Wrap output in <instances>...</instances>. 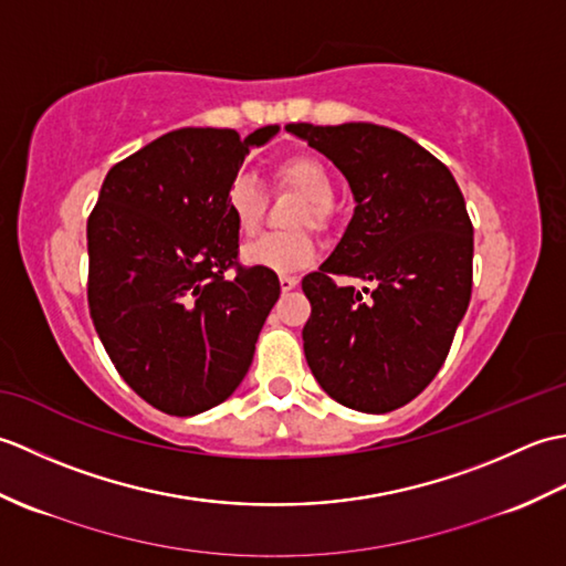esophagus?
<instances>
[{"instance_id":"1","label":"esophagus","mask_w":566,"mask_h":566,"mask_svg":"<svg viewBox=\"0 0 566 566\" xmlns=\"http://www.w3.org/2000/svg\"><path fill=\"white\" fill-rule=\"evenodd\" d=\"M296 284H298V280H296V276H292V274H282V276H280V286H282V292H292Z\"/></svg>"}]
</instances>
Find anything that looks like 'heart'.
<instances>
[{"label":"heart","instance_id":"obj_1","mask_svg":"<svg viewBox=\"0 0 566 566\" xmlns=\"http://www.w3.org/2000/svg\"><path fill=\"white\" fill-rule=\"evenodd\" d=\"M274 182L280 187H290L298 195L306 197L302 203L294 223L296 226H314L316 231L328 228L333 219V175L328 165L318 160L316 155L296 153L276 163L274 167ZM226 207L228 213L233 216L238 231L243 235H252L260 228L262 211H264V191L255 177L238 175L226 191ZM316 255V243L306 228L290 233H268L258 238L255 243L245 245L243 260L248 264H255L262 270L272 272H296L306 268V264Z\"/></svg>","mask_w":566,"mask_h":566}]
</instances>
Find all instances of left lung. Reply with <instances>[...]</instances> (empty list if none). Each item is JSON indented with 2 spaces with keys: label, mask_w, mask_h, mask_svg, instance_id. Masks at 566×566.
Here are the masks:
<instances>
[{
  "label": "left lung",
  "mask_w": 566,
  "mask_h": 566,
  "mask_svg": "<svg viewBox=\"0 0 566 566\" xmlns=\"http://www.w3.org/2000/svg\"><path fill=\"white\" fill-rule=\"evenodd\" d=\"M345 175L355 213L318 272L304 355L331 399L389 413L436 379L472 296L474 228L452 172L377 124H286ZM335 275L371 281L357 293Z\"/></svg>",
  "instance_id": "left-lung-1"
}]
</instances>
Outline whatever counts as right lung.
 Instances as JSON below:
<instances>
[{
  "mask_svg": "<svg viewBox=\"0 0 566 566\" xmlns=\"http://www.w3.org/2000/svg\"><path fill=\"white\" fill-rule=\"evenodd\" d=\"M276 130H170L112 167L90 213L92 323L118 375L163 413L223 403L280 298L272 270L238 264L226 207L245 155Z\"/></svg>",
  "mask_w": 566,
  "mask_h": 566,
  "instance_id": "add662e5",
  "label": "right lung"
}]
</instances>
